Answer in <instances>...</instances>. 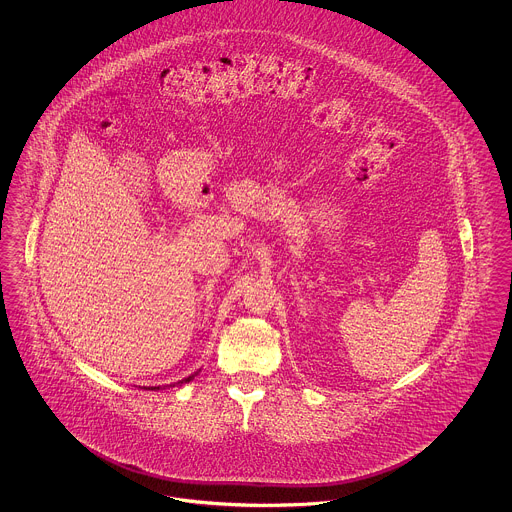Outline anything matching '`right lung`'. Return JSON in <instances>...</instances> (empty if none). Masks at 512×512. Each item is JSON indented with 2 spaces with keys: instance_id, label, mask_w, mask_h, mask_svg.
I'll list each match as a JSON object with an SVG mask.
<instances>
[{
  "instance_id": "1",
  "label": "right lung",
  "mask_w": 512,
  "mask_h": 512,
  "mask_svg": "<svg viewBox=\"0 0 512 512\" xmlns=\"http://www.w3.org/2000/svg\"><path fill=\"white\" fill-rule=\"evenodd\" d=\"M197 374V372H195ZM195 374H192V376H188V378H184L182 382H178V384H186V382H190V380H194ZM147 390H159V386H155V388H147Z\"/></svg>"
}]
</instances>
